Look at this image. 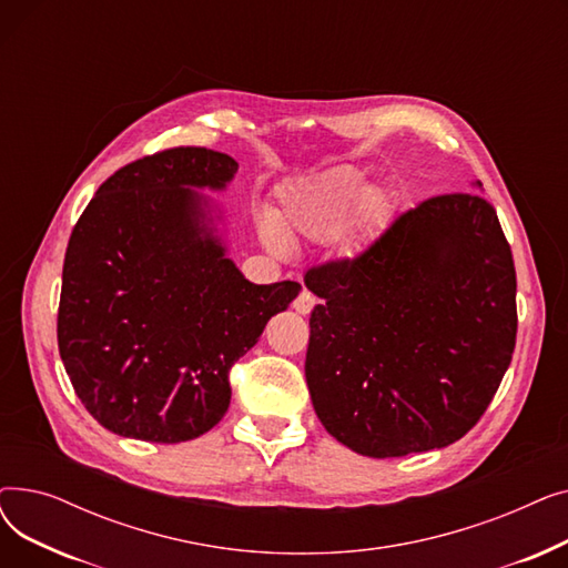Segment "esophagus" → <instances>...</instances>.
<instances>
[{"instance_id": "obj_1", "label": "esophagus", "mask_w": 568, "mask_h": 568, "mask_svg": "<svg viewBox=\"0 0 568 568\" xmlns=\"http://www.w3.org/2000/svg\"><path fill=\"white\" fill-rule=\"evenodd\" d=\"M315 304H317L315 294H313V292H308V290H302V292H300V296H296V300L292 302L294 311H296V313H302V315H308V313L315 308Z\"/></svg>"}]
</instances>
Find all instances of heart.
I'll list each match as a JSON object with an SVG mask.
<instances>
[{"mask_svg":"<svg viewBox=\"0 0 568 568\" xmlns=\"http://www.w3.org/2000/svg\"><path fill=\"white\" fill-rule=\"evenodd\" d=\"M364 176L347 168L306 179L287 195L283 209L276 214V227L287 236L326 242V239H334L343 230L347 216L352 214V232L364 236L373 232L386 216L384 195L377 191L364 193ZM352 207L355 209L354 213L351 212ZM266 239L274 248H281V236L276 230H268Z\"/></svg>","mask_w":568,"mask_h":568,"instance_id":"obj_1","label":"heart"}]
</instances>
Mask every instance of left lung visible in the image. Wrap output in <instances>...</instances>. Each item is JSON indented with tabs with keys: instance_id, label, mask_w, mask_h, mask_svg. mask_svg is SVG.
Listing matches in <instances>:
<instances>
[{
	"instance_id": "left-lung-1",
	"label": "left lung",
	"mask_w": 568,
	"mask_h": 568,
	"mask_svg": "<svg viewBox=\"0 0 568 568\" xmlns=\"http://www.w3.org/2000/svg\"><path fill=\"white\" fill-rule=\"evenodd\" d=\"M304 281L322 300L308 392L341 444L398 458L449 446L481 419L518 332L514 255L486 197H428Z\"/></svg>"
}]
</instances>
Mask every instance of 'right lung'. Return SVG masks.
Listing matches in <instances>:
<instances>
[{"label":"right lung","instance_id":"right-lung-1","mask_svg":"<svg viewBox=\"0 0 568 568\" xmlns=\"http://www.w3.org/2000/svg\"><path fill=\"white\" fill-rule=\"evenodd\" d=\"M236 161L206 146L142 156L99 186L62 272L57 343L78 398L124 437L176 444L230 407V371L296 281L244 278L191 189H223Z\"/></svg>","mask_w":568,"mask_h":568}]
</instances>
